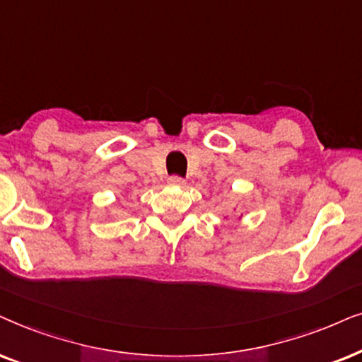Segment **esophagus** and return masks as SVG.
<instances>
[{"mask_svg": "<svg viewBox=\"0 0 362 362\" xmlns=\"http://www.w3.org/2000/svg\"><path fill=\"white\" fill-rule=\"evenodd\" d=\"M168 185L172 187H185V180L180 177H170L168 178Z\"/></svg>", "mask_w": 362, "mask_h": 362, "instance_id": "esophagus-1", "label": "esophagus"}]
</instances>
